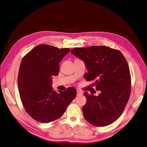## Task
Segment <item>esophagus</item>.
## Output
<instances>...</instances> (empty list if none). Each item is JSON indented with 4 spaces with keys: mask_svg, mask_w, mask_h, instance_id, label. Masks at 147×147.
<instances>
[{
    "mask_svg": "<svg viewBox=\"0 0 147 147\" xmlns=\"http://www.w3.org/2000/svg\"><path fill=\"white\" fill-rule=\"evenodd\" d=\"M77 96H81L83 94V92L82 91H80V90H77Z\"/></svg>",
    "mask_w": 147,
    "mask_h": 147,
    "instance_id": "obj_1",
    "label": "esophagus"
}]
</instances>
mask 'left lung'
Segmentation results:
<instances>
[{
	"mask_svg": "<svg viewBox=\"0 0 147 147\" xmlns=\"http://www.w3.org/2000/svg\"><path fill=\"white\" fill-rule=\"evenodd\" d=\"M71 53L84 61L88 71L84 77L94 81L92 86L100 91L97 96L84 92V118L96 126L109 125L121 116L129 99L131 80L126 58L119 51L106 46L75 48Z\"/></svg>",
	"mask_w": 147,
	"mask_h": 147,
	"instance_id": "1",
	"label": "left lung"
}]
</instances>
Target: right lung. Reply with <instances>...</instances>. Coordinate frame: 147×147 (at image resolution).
<instances>
[{"label": "right lung", "instance_id": "1", "mask_svg": "<svg viewBox=\"0 0 147 147\" xmlns=\"http://www.w3.org/2000/svg\"><path fill=\"white\" fill-rule=\"evenodd\" d=\"M69 48L39 45L22 59L18 85L26 112L35 120L48 123L59 118L77 95L76 89L53 90L52 77L58 75L59 63Z\"/></svg>", "mask_w": 147, "mask_h": 147}]
</instances>
